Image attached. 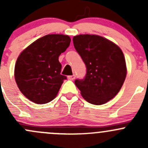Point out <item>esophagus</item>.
Segmentation results:
<instances>
[{
    "instance_id": "obj_1",
    "label": "esophagus",
    "mask_w": 148,
    "mask_h": 148,
    "mask_svg": "<svg viewBox=\"0 0 148 148\" xmlns=\"http://www.w3.org/2000/svg\"><path fill=\"white\" fill-rule=\"evenodd\" d=\"M76 76L74 75V74H73V75H71V76H68V79L69 80H74V79H75Z\"/></svg>"
}]
</instances>
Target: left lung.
Here are the masks:
<instances>
[{
    "instance_id": "obj_1",
    "label": "left lung",
    "mask_w": 148,
    "mask_h": 148,
    "mask_svg": "<svg viewBox=\"0 0 148 148\" xmlns=\"http://www.w3.org/2000/svg\"><path fill=\"white\" fill-rule=\"evenodd\" d=\"M73 43L86 68L84 78L74 82L84 99L100 105L114 98L127 74L122 50L112 41L97 35L76 36Z\"/></svg>"
}]
</instances>
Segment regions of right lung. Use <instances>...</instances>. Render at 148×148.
I'll use <instances>...</instances> for the list:
<instances>
[{
  "label": "right lung",
  "instance_id": "obj_1",
  "mask_svg": "<svg viewBox=\"0 0 148 148\" xmlns=\"http://www.w3.org/2000/svg\"><path fill=\"white\" fill-rule=\"evenodd\" d=\"M71 38L50 34L38 38L20 54L15 66V79L21 93L36 104H46L57 95L66 77L61 74L59 56Z\"/></svg>",
  "mask_w": 148,
  "mask_h": 148
}]
</instances>
